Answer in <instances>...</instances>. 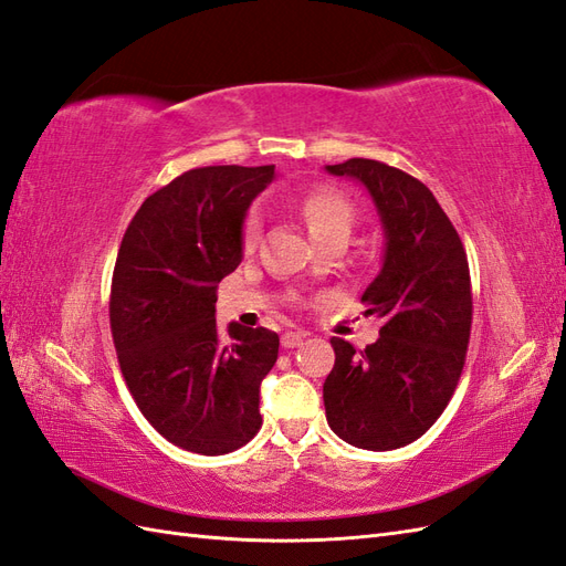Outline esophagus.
<instances>
[{
    "instance_id": "esophagus-1",
    "label": "esophagus",
    "mask_w": 566,
    "mask_h": 566,
    "mask_svg": "<svg viewBox=\"0 0 566 566\" xmlns=\"http://www.w3.org/2000/svg\"><path fill=\"white\" fill-rule=\"evenodd\" d=\"M303 342H306V332H284L282 335L284 349H296Z\"/></svg>"
}]
</instances>
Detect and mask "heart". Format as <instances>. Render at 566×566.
<instances>
[{
    "mask_svg": "<svg viewBox=\"0 0 566 566\" xmlns=\"http://www.w3.org/2000/svg\"><path fill=\"white\" fill-rule=\"evenodd\" d=\"M301 212H303V220H306L311 229L313 239L329 234V231H352L356 220L354 202L344 193H339L337 188H329V186H317L303 196ZM258 231H260L258 214L245 217L243 229H241L243 251H253V245L258 241Z\"/></svg>",
    "mask_w": 566,
    "mask_h": 566,
    "instance_id": "obj_1",
    "label": "heart"
}]
</instances>
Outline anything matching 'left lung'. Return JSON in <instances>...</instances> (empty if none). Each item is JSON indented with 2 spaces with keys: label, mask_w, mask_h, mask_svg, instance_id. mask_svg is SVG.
<instances>
[{
  "label": "left lung",
  "mask_w": 566,
  "mask_h": 566,
  "mask_svg": "<svg viewBox=\"0 0 566 566\" xmlns=\"http://www.w3.org/2000/svg\"><path fill=\"white\" fill-rule=\"evenodd\" d=\"M327 171L368 188L387 243L382 270L360 296L366 313L385 321L380 339L364 352L329 339L325 413L344 442L387 452L421 438L459 385L473 321L469 258L440 202L411 174L366 157Z\"/></svg>",
  "instance_id": "1"
}]
</instances>
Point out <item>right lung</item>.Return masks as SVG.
<instances>
[{"label":"right lung","mask_w":566,"mask_h":566,"mask_svg":"<svg viewBox=\"0 0 566 566\" xmlns=\"http://www.w3.org/2000/svg\"><path fill=\"white\" fill-rule=\"evenodd\" d=\"M274 165L188 169L145 198L112 274L109 325L122 375L165 440L206 457L234 452L263 426L260 382L277 332L217 329V284L241 263V229Z\"/></svg>","instance_id":"obj_1"}]
</instances>
